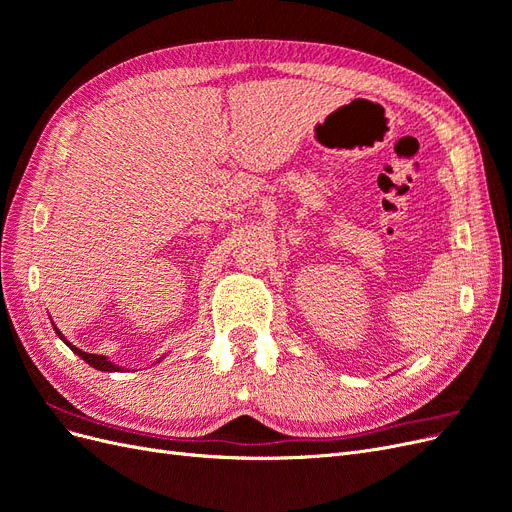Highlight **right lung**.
Masks as SVG:
<instances>
[{
  "label": "right lung",
  "mask_w": 512,
  "mask_h": 512,
  "mask_svg": "<svg viewBox=\"0 0 512 512\" xmlns=\"http://www.w3.org/2000/svg\"><path fill=\"white\" fill-rule=\"evenodd\" d=\"M53 329H55V333H57V335L66 342V337L59 333V329H57V327H53ZM66 346H70V350H72L74 354H79L85 363H89L91 367H96V369H100V371H119V369H121V367H117L115 363L108 361L106 356H102V354H89V352H83V350H79L76 346H72L70 342H66Z\"/></svg>",
  "instance_id": "add662e5"
}]
</instances>
